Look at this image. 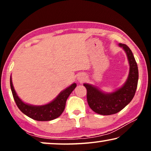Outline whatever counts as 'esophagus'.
Masks as SVG:
<instances>
[{
    "label": "esophagus",
    "mask_w": 151,
    "mask_h": 151,
    "mask_svg": "<svg viewBox=\"0 0 151 151\" xmlns=\"http://www.w3.org/2000/svg\"><path fill=\"white\" fill-rule=\"evenodd\" d=\"M82 80H83V79H82V78H80V82H82Z\"/></svg>",
    "instance_id": "obj_1"
}]
</instances>
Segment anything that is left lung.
Masks as SVG:
<instances>
[{"label": "left lung", "instance_id": "left-lung-1", "mask_svg": "<svg viewBox=\"0 0 151 151\" xmlns=\"http://www.w3.org/2000/svg\"><path fill=\"white\" fill-rule=\"evenodd\" d=\"M127 53L130 65L129 78L122 87L110 94H106L88 84H84L86 89L88 106L95 113L100 115L115 114L131 102L135 94L138 82V67L133 53L129 47L119 44Z\"/></svg>", "mask_w": 151, "mask_h": 151}]
</instances>
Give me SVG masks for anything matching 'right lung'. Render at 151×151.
I'll return each mask as SVG.
<instances>
[{
    "label": "right lung",
    "instance_id": "right-lung-1",
    "mask_svg": "<svg viewBox=\"0 0 151 151\" xmlns=\"http://www.w3.org/2000/svg\"><path fill=\"white\" fill-rule=\"evenodd\" d=\"M10 86L13 95L14 101L18 109L27 116L37 121H50L58 117L65 110L66 101L68 97L76 87L74 83L62 91L54 100L44 106H32L24 104L18 98L12 84V78H10Z\"/></svg>",
    "mask_w": 151,
    "mask_h": 151
}]
</instances>
